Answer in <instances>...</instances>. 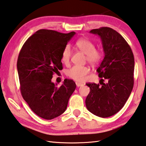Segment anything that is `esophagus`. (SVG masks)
Listing matches in <instances>:
<instances>
[{
  "mask_svg": "<svg viewBox=\"0 0 146 146\" xmlns=\"http://www.w3.org/2000/svg\"><path fill=\"white\" fill-rule=\"evenodd\" d=\"M76 85L77 87H80V86H82L83 85V84H82V83H79V82H76Z\"/></svg>",
  "mask_w": 146,
  "mask_h": 146,
  "instance_id": "esophagus-1",
  "label": "esophagus"
}]
</instances>
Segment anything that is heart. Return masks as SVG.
<instances>
[{
    "mask_svg": "<svg viewBox=\"0 0 146 146\" xmlns=\"http://www.w3.org/2000/svg\"><path fill=\"white\" fill-rule=\"evenodd\" d=\"M76 47L82 53L86 54V60L90 64H99L103 58V52L99 48H96L95 44L87 38H80L76 42ZM72 50L70 45H66L61 53V61L65 64L70 61ZM90 72L88 66H74L67 71L68 76L77 82H84Z\"/></svg>",
    "mask_w": 146,
    "mask_h": 146,
    "instance_id": "obj_1",
    "label": "heart"
}]
</instances>
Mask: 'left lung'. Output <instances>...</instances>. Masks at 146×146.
<instances>
[{
  "mask_svg": "<svg viewBox=\"0 0 146 146\" xmlns=\"http://www.w3.org/2000/svg\"><path fill=\"white\" fill-rule=\"evenodd\" d=\"M90 32L101 37L104 58L97 69L101 78L100 84H86L90 91L85 104L94 115L107 118L115 115L124 106L132 92L134 57L127 41L112 28L101 27Z\"/></svg>",
  "mask_w": 146,
  "mask_h": 146,
  "instance_id": "obj_1",
  "label": "left lung"
}]
</instances>
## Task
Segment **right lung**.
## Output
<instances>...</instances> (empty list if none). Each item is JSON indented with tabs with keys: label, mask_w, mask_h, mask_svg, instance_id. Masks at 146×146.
<instances>
[{
	"label": "right lung",
	"mask_w": 146,
	"mask_h": 146,
	"mask_svg": "<svg viewBox=\"0 0 146 146\" xmlns=\"http://www.w3.org/2000/svg\"><path fill=\"white\" fill-rule=\"evenodd\" d=\"M75 34L40 30L27 40L20 50L17 68L21 94L40 118L52 119L62 115L75 90L72 80H64L59 87L51 81L54 74L62 69V51Z\"/></svg>",
	"instance_id": "add662e5"
}]
</instances>
